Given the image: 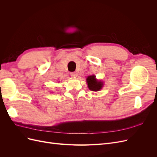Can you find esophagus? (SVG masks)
I'll use <instances>...</instances> for the list:
<instances>
[{"mask_svg":"<svg viewBox=\"0 0 157 157\" xmlns=\"http://www.w3.org/2000/svg\"><path fill=\"white\" fill-rule=\"evenodd\" d=\"M70 74H71V76L72 77H77V73L76 72H72V73H71Z\"/></svg>","mask_w":157,"mask_h":157,"instance_id":"34e87169","label":"esophagus"}]
</instances>
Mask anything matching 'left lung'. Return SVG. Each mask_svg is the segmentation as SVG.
<instances>
[{
	"label": "left lung",
	"mask_w": 157,
	"mask_h": 157,
	"mask_svg": "<svg viewBox=\"0 0 157 157\" xmlns=\"http://www.w3.org/2000/svg\"><path fill=\"white\" fill-rule=\"evenodd\" d=\"M86 80L88 86L90 90L97 92L101 89L103 86V82L101 81H98L94 75L89 76Z\"/></svg>",
	"instance_id": "1"
}]
</instances>
